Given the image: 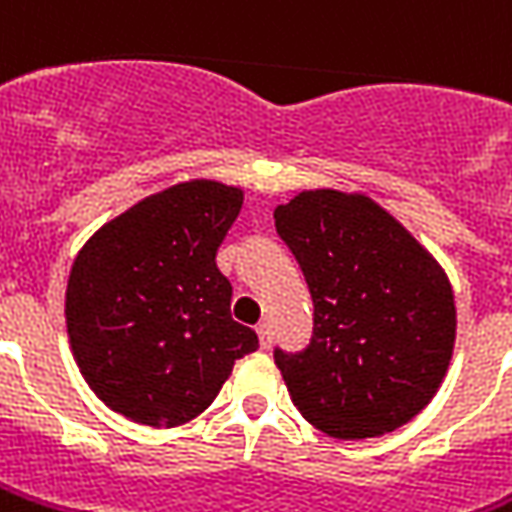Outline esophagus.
<instances>
[{
	"instance_id": "esophagus-1",
	"label": "esophagus",
	"mask_w": 512,
	"mask_h": 512,
	"mask_svg": "<svg viewBox=\"0 0 512 512\" xmlns=\"http://www.w3.org/2000/svg\"><path fill=\"white\" fill-rule=\"evenodd\" d=\"M257 339H260V347H263V350H269L271 347L269 322H260V325H257Z\"/></svg>"
}]
</instances>
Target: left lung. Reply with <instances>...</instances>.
I'll return each instance as SVG.
<instances>
[{"mask_svg":"<svg viewBox=\"0 0 512 512\" xmlns=\"http://www.w3.org/2000/svg\"><path fill=\"white\" fill-rule=\"evenodd\" d=\"M314 297L305 353H274L294 406L339 440L381 437L437 395L457 339L446 269L367 193L302 190L274 210Z\"/></svg>","mask_w":512,"mask_h":512,"instance_id":"obj_1","label":"left lung"}]
</instances>
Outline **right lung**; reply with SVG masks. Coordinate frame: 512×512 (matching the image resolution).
Here are the masks:
<instances>
[{
	"mask_svg": "<svg viewBox=\"0 0 512 512\" xmlns=\"http://www.w3.org/2000/svg\"><path fill=\"white\" fill-rule=\"evenodd\" d=\"M243 187L190 179L106 221L72 263L66 333L83 381L111 412L173 429L221 392L257 333L229 314L215 252Z\"/></svg>",
	"mask_w": 512,
	"mask_h": 512,
	"instance_id": "add662e5",
	"label": "right lung"
}]
</instances>
